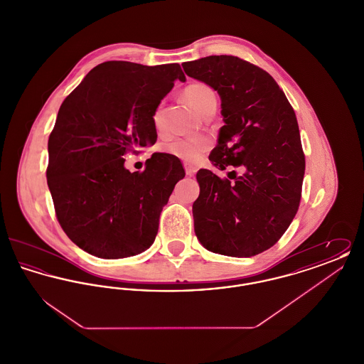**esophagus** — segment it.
<instances>
[{"label": "esophagus", "instance_id": "esophagus-1", "mask_svg": "<svg viewBox=\"0 0 364 364\" xmlns=\"http://www.w3.org/2000/svg\"><path fill=\"white\" fill-rule=\"evenodd\" d=\"M184 168H186V173H187V176H193L195 174V172H196V169L193 168V166H191V165H184Z\"/></svg>", "mask_w": 364, "mask_h": 364}]
</instances>
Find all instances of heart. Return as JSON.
I'll return each mask as SVG.
<instances>
[{
    "mask_svg": "<svg viewBox=\"0 0 364 364\" xmlns=\"http://www.w3.org/2000/svg\"><path fill=\"white\" fill-rule=\"evenodd\" d=\"M184 98L187 102L202 114L210 105L217 104V98L214 91L205 83H192L186 87ZM153 122L156 129H162L165 125L162 106H158L153 114ZM208 149V141L205 139L198 138H174L165 144V151L171 156L180 158L183 161L196 162L203 156Z\"/></svg>",
    "mask_w": 364,
    "mask_h": 364,
    "instance_id": "obj_1",
    "label": "heart"
}]
</instances>
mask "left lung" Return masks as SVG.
<instances>
[{
  "label": "left lung",
  "instance_id": "8db88e82",
  "mask_svg": "<svg viewBox=\"0 0 364 364\" xmlns=\"http://www.w3.org/2000/svg\"><path fill=\"white\" fill-rule=\"evenodd\" d=\"M183 68L221 98L225 125L208 159L221 171L245 168L235 181L198 172L195 235L215 254L258 255L279 240L300 203L306 159L294 109L266 70L239 57L208 55Z\"/></svg>",
  "mask_w": 364,
  "mask_h": 364
}]
</instances>
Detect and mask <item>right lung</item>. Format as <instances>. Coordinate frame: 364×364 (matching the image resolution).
<instances>
[{
    "mask_svg": "<svg viewBox=\"0 0 364 364\" xmlns=\"http://www.w3.org/2000/svg\"><path fill=\"white\" fill-rule=\"evenodd\" d=\"M177 79L186 82L178 64L106 61L58 110L48 186L60 225L94 257H134L156 240L159 214L184 169L153 154L143 172L131 173L124 156L156 143L153 114Z\"/></svg>",
    "mask_w": 364,
    "mask_h": 364,
    "instance_id": "right-lung-1",
    "label": "right lung"
}]
</instances>
